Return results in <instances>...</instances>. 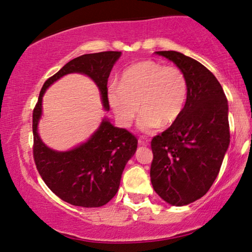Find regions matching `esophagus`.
<instances>
[{
  "mask_svg": "<svg viewBox=\"0 0 252 252\" xmlns=\"http://www.w3.org/2000/svg\"><path fill=\"white\" fill-rule=\"evenodd\" d=\"M139 144H140V146H148V144H149V141L146 140V139H142V137H141V139H139Z\"/></svg>",
  "mask_w": 252,
  "mask_h": 252,
  "instance_id": "obj_1",
  "label": "esophagus"
}]
</instances>
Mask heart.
Returning <instances> with one entry per match:
<instances>
[{"instance_id": "obj_1", "label": "heart", "mask_w": 252, "mask_h": 252, "mask_svg": "<svg viewBox=\"0 0 252 252\" xmlns=\"http://www.w3.org/2000/svg\"><path fill=\"white\" fill-rule=\"evenodd\" d=\"M187 92V79L180 68L143 61L125 70L120 84L109 86L108 99L124 126H129L141 109L139 127L150 133L160 125L177 122L184 111Z\"/></svg>"}]
</instances>
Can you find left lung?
<instances>
[{
	"label": "left lung",
	"instance_id": "1",
	"mask_svg": "<svg viewBox=\"0 0 252 252\" xmlns=\"http://www.w3.org/2000/svg\"><path fill=\"white\" fill-rule=\"evenodd\" d=\"M187 79V99L177 122L151 141L150 178L168 204L187 205L209 191L229 146L228 103L217 78L178 51H156Z\"/></svg>",
	"mask_w": 252,
	"mask_h": 252
}]
</instances>
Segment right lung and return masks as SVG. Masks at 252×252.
<instances>
[{
	"label": "right lung",
	"instance_id": "right-lung-1",
	"mask_svg": "<svg viewBox=\"0 0 252 252\" xmlns=\"http://www.w3.org/2000/svg\"><path fill=\"white\" fill-rule=\"evenodd\" d=\"M120 56V51H103L86 54L70 61L44 82L33 110V156L37 171L50 190L72 205L98 208L111 201L118 191L127 161L135 154L137 140L128 130L115 127L104 117L86 142L67 151L50 149L37 132L42 116L43 95L64 75L85 74L98 87L103 108L109 111L106 85L110 72Z\"/></svg>",
	"mask_w": 252,
	"mask_h": 252
}]
</instances>
